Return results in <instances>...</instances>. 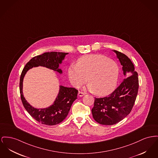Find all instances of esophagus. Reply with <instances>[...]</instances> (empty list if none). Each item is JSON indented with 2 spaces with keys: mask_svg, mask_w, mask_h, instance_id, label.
<instances>
[{
  "mask_svg": "<svg viewBox=\"0 0 158 158\" xmlns=\"http://www.w3.org/2000/svg\"><path fill=\"white\" fill-rule=\"evenodd\" d=\"M85 94V93H82V92H80V91H79V92L78 93V96H79V97H83Z\"/></svg>",
  "mask_w": 158,
  "mask_h": 158,
  "instance_id": "obj_1",
  "label": "esophagus"
}]
</instances>
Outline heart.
Segmentation results:
<instances>
[{
	"label": "heart",
	"instance_id": "obj_1",
	"mask_svg": "<svg viewBox=\"0 0 158 158\" xmlns=\"http://www.w3.org/2000/svg\"><path fill=\"white\" fill-rule=\"evenodd\" d=\"M119 74L117 64L101 55L83 56L68 70L69 80L73 86L79 88L88 79L86 89L100 96L108 95L114 89Z\"/></svg>",
	"mask_w": 158,
	"mask_h": 158
}]
</instances>
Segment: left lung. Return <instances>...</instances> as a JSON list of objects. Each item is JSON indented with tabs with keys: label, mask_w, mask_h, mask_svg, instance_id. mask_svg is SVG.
<instances>
[{
	"label": "left lung",
	"mask_w": 158,
	"mask_h": 158,
	"mask_svg": "<svg viewBox=\"0 0 158 158\" xmlns=\"http://www.w3.org/2000/svg\"><path fill=\"white\" fill-rule=\"evenodd\" d=\"M119 59L123 74L128 77L107 97L95 98L92 114L100 124L112 125L123 119L131 111L139 90L138 73L130 58L120 52L113 50Z\"/></svg>",
	"instance_id": "8db88e82"
}]
</instances>
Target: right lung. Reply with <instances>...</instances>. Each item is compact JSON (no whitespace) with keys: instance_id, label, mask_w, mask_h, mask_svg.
<instances>
[{"instance_id":"1","label":"right lung","mask_w":158,"mask_h":158,"mask_svg":"<svg viewBox=\"0 0 158 158\" xmlns=\"http://www.w3.org/2000/svg\"><path fill=\"white\" fill-rule=\"evenodd\" d=\"M68 53L50 52L32 58L24 67L20 76L19 91L23 104L33 118L39 123L47 125H56L64 121L69 114L71 106L77 99L78 91L74 88H68L60 85L58 95L51 106L47 108L36 109L31 106L24 97L23 93V79L27 72L33 67H45L62 74L59 65L62 63Z\"/></svg>"}]
</instances>
